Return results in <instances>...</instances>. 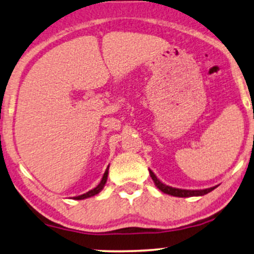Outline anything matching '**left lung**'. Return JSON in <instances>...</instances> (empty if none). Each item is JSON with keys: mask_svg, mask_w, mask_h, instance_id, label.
Instances as JSON below:
<instances>
[{"mask_svg": "<svg viewBox=\"0 0 254 254\" xmlns=\"http://www.w3.org/2000/svg\"><path fill=\"white\" fill-rule=\"evenodd\" d=\"M150 176L152 177V180H153L154 184H156V187L160 190V191H163L164 193H168V195L176 196V197H192V196H203V195H205V193L213 191V190L216 188V187H211V188H208V189H202V190L178 189V188H172V187H169V186H166V184L162 183V182L158 180L157 176L154 175L151 170H150Z\"/></svg>", "mask_w": 254, "mask_h": 254, "instance_id": "1", "label": "left lung"}]
</instances>
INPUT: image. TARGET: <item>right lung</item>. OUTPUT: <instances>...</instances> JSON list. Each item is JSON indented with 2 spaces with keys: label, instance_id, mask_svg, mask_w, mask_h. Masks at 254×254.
<instances>
[{
  "label": "right lung",
  "instance_id": "obj_1",
  "mask_svg": "<svg viewBox=\"0 0 254 254\" xmlns=\"http://www.w3.org/2000/svg\"><path fill=\"white\" fill-rule=\"evenodd\" d=\"M108 170H109V166H108V168H107L106 172H104V174H103V177H102V180H101L100 184H98V186H97L96 188H94V189H91L90 191H88V192L83 193V195L76 196V197H73V198H74V199H84V198L91 197V196H95V195H97L98 192H101V190L103 189L104 186H106V183H107V180H108Z\"/></svg>",
  "mask_w": 254,
  "mask_h": 254
}]
</instances>
